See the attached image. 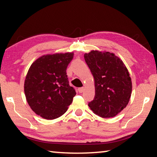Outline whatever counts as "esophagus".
Instances as JSON below:
<instances>
[{
	"label": "esophagus",
	"instance_id": "esophagus-1",
	"mask_svg": "<svg viewBox=\"0 0 157 157\" xmlns=\"http://www.w3.org/2000/svg\"><path fill=\"white\" fill-rule=\"evenodd\" d=\"M84 91V87H81V88H79V89H78L79 93H82Z\"/></svg>",
	"mask_w": 157,
	"mask_h": 157
}]
</instances>
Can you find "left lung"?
I'll return each instance as SVG.
<instances>
[{"mask_svg":"<svg viewBox=\"0 0 157 157\" xmlns=\"http://www.w3.org/2000/svg\"><path fill=\"white\" fill-rule=\"evenodd\" d=\"M85 62L94 78L95 97L89 107L102 118L116 116L128 104L132 83L127 67L112 52L91 50Z\"/></svg>","mask_w":157,"mask_h":157,"instance_id":"1","label":"left lung"}]
</instances>
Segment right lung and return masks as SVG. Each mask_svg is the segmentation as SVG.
<instances>
[{
  "instance_id": "obj_1",
  "label": "right lung",
  "mask_w": 157,
  "mask_h": 157,
  "mask_svg": "<svg viewBox=\"0 0 157 157\" xmlns=\"http://www.w3.org/2000/svg\"><path fill=\"white\" fill-rule=\"evenodd\" d=\"M73 52L45 55L32 63L26 75L24 92L34 113L46 120L62 116L76 92L69 85L66 68Z\"/></svg>"
}]
</instances>
